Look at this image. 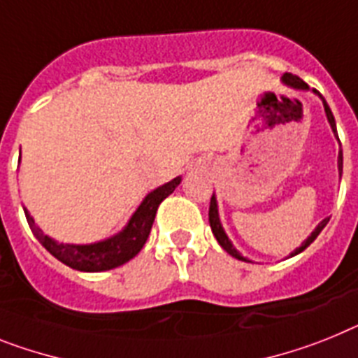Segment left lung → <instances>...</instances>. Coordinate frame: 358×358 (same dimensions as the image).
Segmentation results:
<instances>
[{
    "instance_id": "8db88e82",
    "label": "left lung",
    "mask_w": 358,
    "mask_h": 358,
    "mask_svg": "<svg viewBox=\"0 0 358 358\" xmlns=\"http://www.w3.org/2000/svg\"><path fill=\"white\" fill-rule=\"evenodd\" d=\"M282 83H286V85L293 87V89H296V91H309L308 83H304V82H302V80H300L299 76H295V74H291V72H286V74L282 76ZM313 92H315V94L320 96V100H322V103H324V110H326L327 122H329V125H331V131H333V133H335V136H337V140H338L337 123H335V116H333L331 109H329V105L326 103V100H324L320 92L315 91V89H313ZM338 176H342V149H341V151H338ZM327 222H329V218H324V220L320 222V224H318L317 227H315L313 233H311V235H309L308 238L304 240V242H302V245H300V248H296L295 251H293V253L289 255V257H295V255L302 253V251H304V249L308 248V245L311 244V242H313V240L317 238L318 235H320V231H322L324 227H326ZM209 224H211L213 235H215V238L218 240V244H220L222 248H224L225 251H227V253L231 255V257L238 258V260H244V262H249L248 258L242 257V255H240L238 251H236L235 245H233V242H231V240H229V236L225 235V231H224V227H222V222H220V215H218V203H216V196H215V194H213V196H211V206H209Z\"/></svg>"
}]
</instances>
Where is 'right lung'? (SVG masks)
I'll return each mask as SVG.
<instances>
[{
	"label": "right lung",
	"instance_id": "obj_1",
	"mask_svg": "<svg viewBox=\"0 0 358 358\" xmlns=\"http://www.w3.org/2000/svg\"><path fill=\"white\" fill-rule=\"evenodd\" d=\"M180 182H182V176H176L167 184L156 187L155 191H151L143 198L133 216L129 218L127 225L120 233L100 240V242H92V244H59L50 236L43 235L40 227H36L34 218L29 215L25 207H23V211H25L27 222L31 225L36 238L40 240V244L52 257L58 258L59 262L72 267V269H78V271H107V269H114V267L129 262L131 258L140 253V249L149 238L158 206L173 193L174 189L178 187Z\"/></svg>",
	"mask_w": 358,
	"mask_h": 358
}]
</instances>
